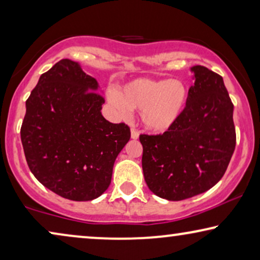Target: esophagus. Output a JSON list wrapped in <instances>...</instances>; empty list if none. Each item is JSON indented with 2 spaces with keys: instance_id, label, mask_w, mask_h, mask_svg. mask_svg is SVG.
I'll return each instance as SVG.
<instances>
[{
  "instance_id": "esophagus-1",
  "label": "esophagus",
  "mask_w": 260,
  "mask_h": 260,
  "mask_svg": "<svg viewBox=\"0 0 260 260\" xmlns=\"http://www.w3.org/2000/svg\"><path fill=\"white\" fill-rule=\"evenodd\" d=\"M138 136H140L138 130L135 126H131V138H133V140H137Z\"/></svg>"
}]
</instances>
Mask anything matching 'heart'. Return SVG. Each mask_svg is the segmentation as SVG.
Listing matches in <instances>:
<instances>
[{
	"instance_id": "heart-1",
	"label": "heart",
	"mask_w": 260,
	"mask_h": 260,
	"mask_svg": "<svg viewBox=\"0 0 260 260\" xmlns=\"http://www.w3.org/2000/svg\"><path fill=\"white\" fill-rule=\"evenodd\" d=\"M109 99L124 117L131 110L141 111L144 126L152 131H165L179 118L187 102V88L182 81L135 79L110 91Z\"/></svg>"
}]
</instances>
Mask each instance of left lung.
<instances>
[{"label":"left lung","instance_id":"1","mask_svg":"<svg viewBox=\"0 0 260 260\" xmlns=\"http://www.w3.org/2000/svg\"><path fill=\"white\" fill-rule=\"evenodd\" d=\"M186 106L168 130L140 135L142 168L149 189L180 201L211 189L225 174L236 148L233 103L222 77L194 66Z\"/></svg>","mask_w":260,"mask_h":260}]
</instances>
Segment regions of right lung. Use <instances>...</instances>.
<instances>
[{
  "label": "right lung",
  "mask_w": 260,
  "mask_h": 260,
  "mask_svg": "<svg viewBox=\"0 0 260 260\" xmlns=\"http://www.w3.org/2000/svg\"><path fill=\"white\" fill-rule=\"evenodd\" d=\"M98 83L62 59L41 74L21 125L24 156L40 183L60 197L88 201L111 183L117 156L130 140L125 123L103 117Z\"/></svg>",
  "instance_id": "1"
}]
</instances>
